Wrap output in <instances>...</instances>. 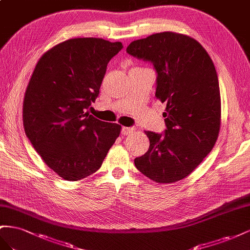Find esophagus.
Here are the masks:
<instances>
[{"mask_svg": "<svg viewBox=\"0 0 250 250\" xmlns=\"http://www.w3.org/2000/svg\"><path fill=\"white\" fill-rule=\"evenodd\" d=\"M134 131H135L134 127H126V126H124L123 129H121V134H123L124 136H127V135L132 134Z\"/></svg>", "mask_w": 250, "mask_h": 250, "instance_id": "esophagus-1", "label": "esophagus"}]
</instances>
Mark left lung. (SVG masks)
I'll return each instance as SVG.
<instances>
[{"mask_svg": "<svg viewBox=\"0 0 250 250\" xmlns=\"http://www.w3.org/2000/svg\"><path fill=\"white\" fill-rule=\"evenodd\" d=\"M126 52L153 62L155 96L167 104L165 136L145 131L149 147L135 158V167L156 183L182 180L211 152L219 136L221 97L215 65L200 42L172 31L134 41Z\"/></svg>", "mask_w": 250, "mask_h": 250, "instance_id": "obj_1", "label": "left lung"}]
</instances>
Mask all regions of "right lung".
<instances>
[{"instance_id":"right-lung-1","label":"right lung","mask_w":250,"mask_h":250,"mask_svg":"<svg viewBox=\"0 0 250 250\" xmlns=\"http://www.w3.org/2000/svg\"><path fill=\"white\" fill-rule=\"evenodd\" d=\"M120 42L70 39L41 56L24 96L26 136L63 180L77 181L102 167L121 125L89 114Z\"/></svg>"}]
</instances>
